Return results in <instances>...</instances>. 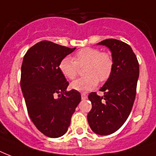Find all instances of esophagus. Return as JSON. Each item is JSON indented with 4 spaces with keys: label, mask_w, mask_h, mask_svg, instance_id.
I'll return each instance as SVG.
<instances>
[{
    "label": "esophagus",
    "mask_w": 156,
    "mask_h": 156,
    "mask_svg": "<svg viewBox=\"0 0 156 156\" xmlns=\"http://www.w3.org/2000/svg\"><path fill=\"white\" fill-rule=\"evenodd\" d=\"M87 97H88L87 94H85V93H82V94H81V98H82V99H86Z\"/></svg>",
    "instance_id": "obj_1"
}]
</instances>
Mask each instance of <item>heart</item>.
Listing matches in <instances>:
<instances>
[{"mask_svg":"<svg viewBox=\"0 0 156 156\" xmlns=\"http://www.w3.org/2000/svg\"><path fill=\"white\" fill-rule=\"evenodd\" d=\"M85 67L84 77L75 80L71 84L72 89L80 92L94 89L101 82L107 81L114 69V58L112 54L102 52L98 48L87 47L78 50L74 59L66 56L59 62L58 69L62 75L69 80H74L79 73V67Z\"/></svg>","mask_w":156,"mask_h":156,"instance_id":"b5f03b06","label":"heart"}]
</instances>
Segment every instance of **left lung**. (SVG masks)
Returning a JSON list of instances; mask_svg holds the SVG:
<instances>
[{"label": "left lung", "mask_w": 156, "mask_h": 156, "mask_svg": "<svg viewBox=\"0 0 156 156\" xmlns=\"http://www.w3.org/2000/svg\"><path fill=\"white\" fill-rule=\"evenodd\" d=\"M98 44L108 47L114 58V69L100 91L89 94L92 109L87 115L91 129L97 134L109 135L119 129L129 115L136 97L139 64L132 48L115 39H107Z\"/></svg>", "instance_id": "left-lung-1"}]
</instances>
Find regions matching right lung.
<instances>
[{"label": "right lung", "mask_w": 156, "mask_h": 156, "mask_svg": "<svg viewBox=\"0 0 156 156\" xmlns=\"http://www.w3.org/2000/svg\"><path fill=\"white\" fill-rule=\"evenodd\" d=\"M76 48L42 41L24 55L21 89L27 112L37 129L49 137L67 133L71 119L81 100L79 92H67L69 82L58 69L59 62Z\"/></svg>", "instance_id": "right-lung-1"}]
</instances>
